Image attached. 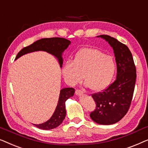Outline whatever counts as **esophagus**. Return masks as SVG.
<instances>
[{
    "label": "esophagus",
    "instance_id": "1",
    "mask_svg": "<svg viewBox=\"0 0 148 148\" xmlns=\"http://www.w3.org/2000/svg\"><path fill=\"white\" fill-rule=\"evenodd\" d=\"M83 92H83V90H78V89H77V90H76V91H75V93H76V95H78V96L82 95Z\"/></svg>",
    "mask_w": 148,
    "mask_h": 148
}]
</instances>
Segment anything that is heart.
<instances>
[{
	"label": "heart",
	"instance_id": "1",
	"mask_svg": "<svg viewBox=\"0 0 148 148\" xmlns=\"http://www.w3.org/2000/svg\"><path fill=\"white\" fill-rule=\"evenodd\" d=\"M115 70V62L111 56L99 49L87 47L76 53L73 62L68 61L64 64L62 73L69 85L78 84L84 76L86 86L99 92L109 86Z\"/></svg>",
	"mask_w": 148,
	"mask_h": 148
}]
</instances>
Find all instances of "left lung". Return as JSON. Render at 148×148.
Here are the masks:
<instances>
[{"label": "left lung", "instance_id": "1", "mask_svg": "<svg viewBox=\"0 0 148 148\" xmlns=\"http://www.w3.org/2000/svg\"><path fill=\"white\" fill-rule=\"evenodd\" d=\"M105 39L113 47L116 64V77L107 88L92 95L96 109L90 114L93 121L112 125L119 121L127 113L134 95L136 68L128 47L109 35L97 36Z\"/></svg>", "mask_w": 148, "mask_h": 148}]
</instances>
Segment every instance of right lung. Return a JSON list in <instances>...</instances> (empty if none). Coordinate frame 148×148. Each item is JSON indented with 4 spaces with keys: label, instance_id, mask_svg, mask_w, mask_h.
Wrapping results in <instances>:
<instances>
[{
    "label": "right lung",
    "instance_id": "obj_1",
    "mask_svg": "<svg viewBox=\"0 0 148 148\" xmlns=\"http://www.w3.org/2000/svg\"><path fill=\"white\" fill-rule=\"evenodd\" d=\"M70 43V41L61 37L41 39L32 43V45L23 48L16 55L15 60L26 53L37 51H44L55 56L59 62L60 67H62L63 64L62 53L65 49L68 48ZM74 92L75 90L73 88L62 89L60 90L57 107L51 118L43 123L33 125L37 127L45 130H52L59 126L66 116V101L74 95Z\"/></svg>",
    "mask_w": 148,
    "mask_h": 148
}]
</instances>
